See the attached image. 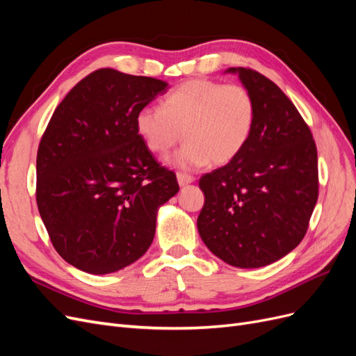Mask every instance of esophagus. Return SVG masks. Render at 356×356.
I'll list each match as a JSON object with an SVG mask.
<instances>
[{"instance_id": "obj_1", "label": "esophagus", "mask_w": 356, "mask_h": 356, "mask_svg": "<svg viewBox=\"0 0 356 356\" xmlns=\"http://www.w3.org/2000/svg\"><path fill=\"white\" fill-rule=\"evenodd\" d=\"M177 179H178V184L181 187H184L187 184H191V182H195V177L193 175H187V174H182V172H178L177 174Z\"/></svg>"}]
</instances>
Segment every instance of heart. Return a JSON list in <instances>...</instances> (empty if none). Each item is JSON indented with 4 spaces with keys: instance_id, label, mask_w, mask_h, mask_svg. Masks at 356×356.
Wrapping results in <instances>:
<instances>
[{
    "instance_id": "1",
    "label": "heart",
    "mask_w": 356,
    "mask_h": 356,
    "mask_svg": "<svg viewBox=\"0 0 356 356\" xmlns=\"http://www.w3.org/2000/svg\"><path fill=\"white\" fill-rule=\"evenodd\" d=\"M255 114V101L243 86L197 79L169 92L161 106H144L136 114V131L149 152L160 156L181 136L187 139L172 161L195 169L238 156L252 134Z\"/></svg>"
}]
</instances>
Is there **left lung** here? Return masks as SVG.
Listing matches in <instances>:
<instances>
[{
	"label": "left lung",
	"instance_id": "obj_1",
	"mask_svg": "<svg viewBox=\"0 0 356 356\" xmlns=\"http://www.w3.org/2000/svg\"><path fill=\"white\" fill-rule=\"evenodd\" d=\"M251 92L252 134L227 165L203 175L197 230L224 263L257 268L303 241L318 200V153L294 104L260 72L229 68Z\"/></svg>",
	"mask_w": 356,
	"mask_h": 356
}]
</instances>
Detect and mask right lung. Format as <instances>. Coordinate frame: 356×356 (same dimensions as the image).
Segmentation results:
<instances>
[{"instance_id":"obj_1","label":"right lung","mask_w":356,"mask_h":356,"mask_svg":"<svg viewBox=\"0 0 356 356\" xmlns=\"http://www.w3.org/2000/svg\"><path fill=\"white\" fill-rule=\"evenodd\" d=\"M168 83L111 68L89 74L53 113L37 153V204L58 254L92 275L122 270L152 245L179 187L136 131Z\"/></svg>"}]
</instances>
